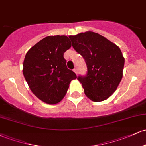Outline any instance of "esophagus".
Returning a JSON list of instances; mask_svg holds the SVG:
<instances>
[{
	"mask_svg": "<svg viewBox=\"0 0 146 146\" xmlns=\"http://www.w3.org/2000/svg\"><path fill=\"white\" fill-rule=\"evenodd\" d=\"M73 71L75 72V74H76V75H78V70H77V68H75L74 69H73Z\"/></svg>",
	"mask_w": 146,
	"mask_h": 146,
	"instance_id": "1",
	"label": "esophagus"
}]
</instances>
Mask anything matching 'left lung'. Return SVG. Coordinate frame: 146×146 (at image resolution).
Here are the masks:
<instances>
[{"mask_svg": "<svg viewBox=\"0 0 146 146\" xmlns=\"http://www.w3.org/2000/svg\"><path fill=\"white\" fill-rule=\"evenodd\" d=\"M68 38L73 47L86 63L87 75L78 78L85 95L93 102L110 98L123 77L125 59L119 47L105 37L90 31Z\"/></svg>", "mask_w": 146, "mask_h": 146, "instance_id": "1", "label": "left lung"}]
</instances>
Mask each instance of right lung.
Returning a JSON list of instances; mask_svg holds the SVG:
<instances>
[{
  "instance_id": "right-lung-1",
  "label": "right lung",
  "mask_w": 146,
  "mask_h": 146,
  "mask_svg": "<svg viewBox=\"0 0 146 146\" xmlns=\"http://www.w3.org/2000/svg\"><path fill=\"white\" fill-rule=\"evenodd\" d=\"M71 46L66 36L43 38L26 53L23 73L32 93L48 104L59 103L76 75L66 67L64 53Z\"/></svg>"
}]
</instances>
